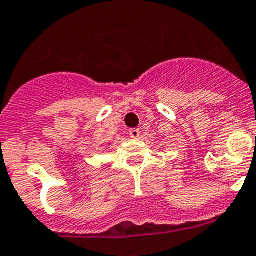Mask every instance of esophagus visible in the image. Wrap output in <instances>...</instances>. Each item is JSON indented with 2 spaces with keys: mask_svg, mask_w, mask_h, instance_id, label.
Instances as JSON below:
<instances>
[{
  "mask_svg": "<svg viewBox=\"0 0 256 256\" xmlns=\"http://www.w3.org/2000/svg\"><path fill=\"white\" fill-rule=\"evenodd\" d=\"M140 130L138 128H132V130H130V136L132 138H138L140 137Z\"/></svg>",
  "mask_w": 256,
  "mask_h": 256,
  "instance_id": "34e87169",
  "label": "esophagus"
}]
</instances>
